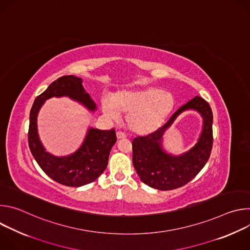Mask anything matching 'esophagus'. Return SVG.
Masks as SVG:
<instances>
[{
	"instance_id": "34e87169",
	"label": "esophagus",
	"mask_w": 250,
	"mask_h": 250,
	"mask_svg": "<svg viewBox=\"0 0 250 250\" xmlns=\"http://www.w3.org/2000/svg\"><path fill=\"white\" fill-rule=\"evenodd\" d=\"M117 138L120 140V139H125V135L123 133V132H121V131H118L117 132Z\"/></svg>"
}]
</instances>
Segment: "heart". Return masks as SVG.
<instances>
[{"instance_id": "1", "label": "heart", "mask_w": 250, "mask_h": 250, "mask_svg": "<svg viewBox=\"0 0 250 250\" xmlns=\"http://www.w3.org/2000/svg\"><path fill=\"white\" fill-rule=\"evenodd\" d=\"M175 100L171 93L149 87L138 91H121L111 100L102 102L104 116L111 121L126 114L128 129L139 135L150 134L159 129L174 110Z\"/></svg>"}]
</instances>
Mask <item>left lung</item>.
<instances>
[{
	"instance_id": "8db88e82",
	"label": "left lung",
	"mask_w": 250,
	"mask_h": 250,
	"mask_svg": "<svg viewBox=\"0 0 250 250\" xmlns=\"http://www.w3.org/2000/svg\"><path fill=\"white\" fill-rule=\"evenodd\" d=\"M186 110H195L203 119V127L194 147L175 156L163 147V135L174 120ZM212 146V112L209 104L196 96L178 109L169 121L156 131L135 137L132 141V163L140 180L147 186L168 191L189 183L203 169Z\"/></svg>"
}]
</instances>
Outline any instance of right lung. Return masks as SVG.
Instances as JSON below:
<instances>
[{
    "label": "right lung",
    "mask_w": 250,
    "mask_h": 250,
    "mask_svg": "<svg viewBox=\"0 0 250 250\" xmlns=\"http://www.w3.org/2000/svg\"><path fill=\"white\" fill-rule=\"evenodd\" d=\"M83 80L73 75L62 76L35 99L29 114L28 146L32 156L43 172L54 181L69 187H81L94 182L108 166L109 155L117 142L116 131L89 127L80 147L65 156L46 151L38 130V116L46 100L68 97L95 112L97 104L86 92Z\"/></svg>",
    "instance_id": "right-lung-1"
}]
</instances>
